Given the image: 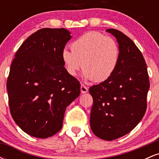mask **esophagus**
<instances>
[{
    "instance_id": "34e87169",
    "label": "esophagus",
    "mask_w": 159,
    "mask_h": 159,
    "mask_svg": "<svg viewBox=\"0 0 159 159\" xmlns=\"http://www.w3.org/2000/svg\"><path fill=\"white\" fill-rule=\"evenodd\" d=\"M81 93H85L88 92V88L84 84H81Z\"/></svg>"
}]
</instances>
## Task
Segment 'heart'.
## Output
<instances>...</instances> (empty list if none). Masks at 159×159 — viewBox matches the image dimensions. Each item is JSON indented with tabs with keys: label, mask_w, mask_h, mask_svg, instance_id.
<instances>
[{
	"label": "heart",
	"mask_w": 159,
	"mask_h": 159,
	"mask_svg": "<svg viewBox=\"0 0 159 159\" xmlns=\"http://www.w3.org/2000/svg\"><path fill=\"white\" fill-rule=\"evenodd\" d=\"M70 48L71 51H62L61 60L72 76H76L83 66L86 79L102 82L108 79L117 66L119 45L114 39L98 32L83 34L71 43Z\"/></svg>",
	"instance_id": "obj_1"
}]
</instances>
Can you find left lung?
Segmentation results:
<instances>
[{"mask_svg":"<svg viewBox=\"0 0 159 159\" xmlns=\"http://www.w3.org/2000/svg\"><path fill=\"white\" fill-rule=\"evenodd\" d=\"M118 42L117 66L108 79L90 87L93 99L90 127L98 138L112 140L130 132L147 110L149 80L147 63L134 42L116 29H107Z\"/></svg>","mask_w":159,"mask_h":159,"instance_id":"left-lung-1","label":"left lung"}]
</instances>
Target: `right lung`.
Returning <instances> with one entry per match:
<instances>
[{
  "instance_id": "obj_1",
  "label": "right lung",
  "mask_w": 159,
  "mask_h": 159,
  "mask_svg": "<svg viewBox=\"0 0 159 159\" xmlns=\"http://www.w3.org/2000/svg\"><path fill=\"white\" fill-rule=\"evenodd\" d=\"M65 28H43L16 52L7 81L10 114L27 134L38 138L62 129L66 107L81 84L66 70L61 52L71 39Z\"/></svg>"
}]
</instances>
